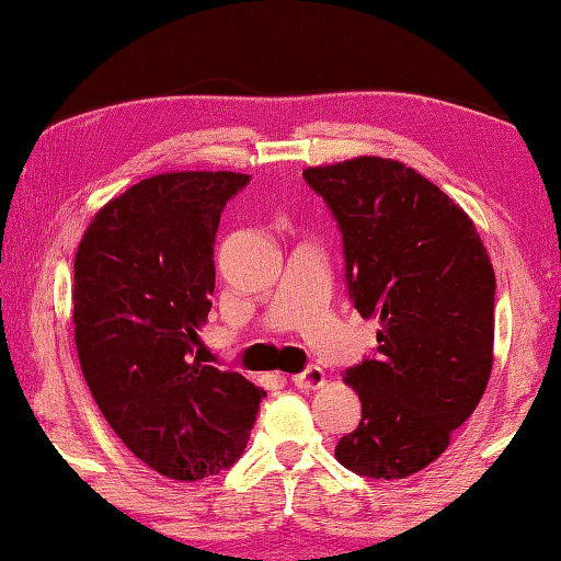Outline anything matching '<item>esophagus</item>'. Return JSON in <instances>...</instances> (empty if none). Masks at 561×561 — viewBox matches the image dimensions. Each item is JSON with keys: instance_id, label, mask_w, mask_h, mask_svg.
Here are the masks:
<instances>
[{"instance_id": "obj_1", "label": "esophagus", "mask_w": 561, "mask_h": 561, "mask_svg": "<svg viewBox=\"0 0 561 561\" xmlns=\"http://www.w3.org/2000/svg\"><path fill=\"white\" fill-rule=\"evenodd\" d=\"M290 381H294V387L298 389H319L324 383V370L319 366H309L304 368L301 374L290 376Z\"/></svg>"}]
</instances>
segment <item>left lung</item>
Returning <instances> with one entry per match:
<instances>
[{"instance_id": "8db88e82", "label": "left lung", "mask_w": 561, "mask_h": 561, "mask_svg": "<svg viewBox=\"0 0 561 561\" xmlns=\"http://www.w3.org/2000/svg\"><path fill=\"white\" fill-rule=\"evenodd\" d=\"M304 180L343 234L353 307L381 322L376 353L345 370L360 423L334 456L360 477L404 479L448 448L490 381V254L471 218L394 159L309 167Z\"/></svg>"}]
</instances>
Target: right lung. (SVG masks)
I'll return each mask as SVG.
<instances>
[{
    "label": "right lung",
    "instance_id": "obj_1",
    "mask_svg": "<svg viewBox=\"0 0 561 561\" xmlns=\"http://www.w3.org/2000/svg\"><path fill=\"white\" fill-rule=\"evenodd\" d=\"M237 172H170L100 208L75 257V340L87 387L130 454L195 482L244 454L265 391L201 358L221 210Z\"/></svg>",
    "mask_w": 561,
    "mask_h": 561
}]
</instances>
